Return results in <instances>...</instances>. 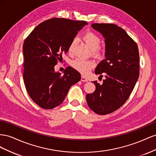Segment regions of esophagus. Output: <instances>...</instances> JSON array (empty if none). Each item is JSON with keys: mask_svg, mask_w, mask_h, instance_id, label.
I'll return each instance as SVG.
<instances>
[{"mask_svg": "<svg viewBox=\"0 0 156 156\" xmlns=\"http://www.w3.org/2000/svg\"><path fill=\"white\" fill-rule=\"evenodd\" d=\"M81 80H82V82H87V81H88V79H87L86 77L83 76H82Z\"/></svg>", "mask_w": 156, "mask_h": 156, "instance_id": "obj_1", "label": "esophagus"}]
</instances>
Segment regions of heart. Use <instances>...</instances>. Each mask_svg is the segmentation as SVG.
Wrapping results in <instances>:
<instances>
[{
    "label": "heart",
    "mask_w": 156,
    "mask_h": 156,
    "mask_svg": "<svg viewBox=\"0 0 156 156\" xmlns=\"http://www.w3.org/2000/svg\"><path fill=\"white\" fill-rule=\"evenodd\" d=\"M83 41L85 42L87 45L90 47L91 50L92 54L97 57H101L103 55V51L99 47L101 43V40L100 37L95 33L93 32H87L83 34L82 37ZM75 45V40L73 41L70 44L68 49V52L70 54H73L74 52ZM94 65L93 61L90 60H86L81 58L76 59L72 62V66L74 69L79 71L82 74L87 73L90 70Z\"/></svg>",
    "instance_id": "heart-1"
}]
</instances>
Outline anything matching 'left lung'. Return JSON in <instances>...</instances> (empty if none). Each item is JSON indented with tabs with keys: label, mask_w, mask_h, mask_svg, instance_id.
Returning <instances> with one entry per match:
<instances>
[{
	"label": "left lung",
	"mask_w": 156,
	"mask_h": 156,
	"mask_svg": "<svg viewBox=\"0 0 156 156\" xmlns=\"http://www.w3.org/2000/svg\"><path fill=\"white\" fill-rule=\"evenodd\" d=\"M92 27L105 38L106 58L97 65L96 74L106 78L102 85L86 95L87 103L95 113L106 115L126 103L139 76V53L136 43L126 30L112 23H93Z\"/></svg>",
	"instance_id": "1"
}]
</instances>
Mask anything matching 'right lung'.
Listing matches in <instances>:
<instances>
[{
	"label": "right lung",
	"instance_id": "obj_1",
	"mask_svg": "<svg viewBox=\"0 0 156 156\" xmlns=\"http://www.w3.org/2000/svg\"><path fill=\"white\" fill-rule=\"evenodd\" d=\"M87 23L84 21L53 18L39 24L25 40L24 83L32 100L44 109L60 105L70 87L80 80L76 70L67 66L64 74L55 73L54 66L68 51L70 44Z\"/></svg>",
	"mask_w": 156,
	"mask_h": 156
}]
</instances>
